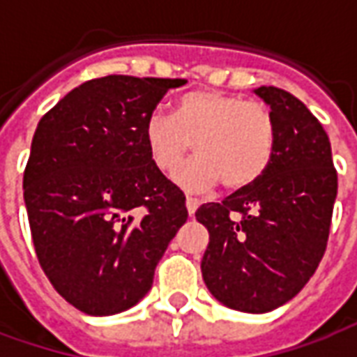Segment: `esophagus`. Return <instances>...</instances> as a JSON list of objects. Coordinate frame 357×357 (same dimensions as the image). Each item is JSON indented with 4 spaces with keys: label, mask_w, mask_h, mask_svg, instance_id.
<instances>
[{
    "label": "esophagus",
    "mask_w": 357,
    "mask_h": 357,
    "mask_svg": "<svg viewBox=\"0 0 357 357\" xmlns=\"http://www.w3.org/2000/svg\"><path fill=\"white\" fill-rule=\"evenodd\" d=\"M185 206H187V212H189V216H193L195 212H197V208H199V201L193 199V197H187Z\"/></svg>",
    "instance_id": "34e87169"
}]
</instances>
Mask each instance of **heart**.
Instances as JSON below:
<instances>
[{
	"mask_svg": "<svg viewBox=\"0 0 357 357\" xmlns=\"http://www.w3.org/2000/svg\"><path fill=\"white\" fill-rule=\"evenodd\" d=\"M143 139L156 168L172 174L189 145L195 158L179 170L178 183L204 191L222 181L225 189L252 183L268 168L275 147V122L266 105L237 95L197 89L181 95L172 116L151 112Z\"/></svg>",
	"mask_w": 357,
	"mask_h": 357,
	"instance_id": "heart-1",
	"label": "heart"
}]
</instances>
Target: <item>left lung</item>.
I'll return each mask as SVG.
<instances>
[{
	"mask_svg": "<svg viewBox=\"0 0 357 357\" xmlns=\"http://www.w3.org/2000/svg\"><path fill=\"white\" fill-rule=\"evenodd\" d=\"M255 93L275 122L268 168L195 216L210 235L201 269L212 296L266 314L294 298L321 262L338 183L329 137L306 105L273 86Z\"/></svg>",
	"mask_w": 357,
	"mask_h": 357,
	"instance_id": "1",
	"label": "left lung"
}]
</instances>
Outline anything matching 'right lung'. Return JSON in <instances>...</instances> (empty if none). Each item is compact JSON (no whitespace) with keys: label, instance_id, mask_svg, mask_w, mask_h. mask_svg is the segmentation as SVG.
<instances>
[{"label":"right lung","instance_id":"1","mask_svg":"<svg viewBox=\"0 0 357 357\" xmlns=\"http://www.w3.org/2000/svg\"><path fill=\"white\" fill-rule=\"evenodd\" d=\"M176 78L84 82L43 114L24 170V204L40 266L88 315L135 306L187 222L185 195L156 168L143 139Z\"/></svg>","mask_w":357,"mask_h":357}]
</instances>
